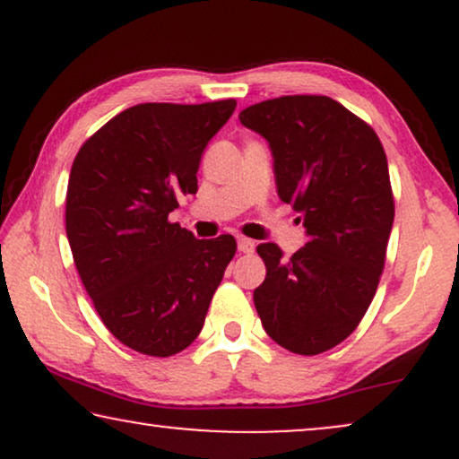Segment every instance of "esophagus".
Masks as SVG:
<instances>
[{"mask_svg": "<svg viewBox=\"0 0 459 459\" xmlns=\"http://www.w3.org/2000/svg\"><path fill=\"white\" fill-rule=\"evenodd\" d=\"M238 250H240V253H247V255L255 253V242L248 240V238H238Z\"/></svg>", "mask_w": 459, "mask_h": 459, "instance_id": "esophagus-1", "label": "esophagus"}]
</instances>
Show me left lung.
I'll use <instances>...</instances> for the list:
<instances>
[{
  "mask_svg": "<svg viewBox=\"0 0 459 459\" xmlns=\"http://www.w3.org/2000/svg\"><path fill=\"white\" fill-rule=\"evenodd\" d=\"M269 142L278 196L300 212L307 244L290 259L278 244L256 253L263 328L299 355L324 353L359 325L378 288L394 219L385 148L366 121L328 96H281L240 112Z\"/></svg>",
  "mask_w": 459,
  "mask_h": 459,
  "instance_id": "left-lung-1",
  "label": "left lung"
}]
</instances>
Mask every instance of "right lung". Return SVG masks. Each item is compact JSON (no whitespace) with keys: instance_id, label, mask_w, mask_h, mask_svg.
Returning <instances> with one entry per match:
<instances>
[{"instance_id":"add662e5","label":"right lung","mask_w":459,"mask_h":459,"mask_svg":"<svg viewBox=\"0 0 459 459\" xmlns=\"http://www.w3.org/2000/svg\"><path fill=\"white\" fill-rule=\"evenodd\" d=\"M236 100L137 104L100 127L74 156L66 236L87 294L125 347L171 357L196 341L234 236L196 240L169 221L196 194L206 143Z\"/></svg>"}]
</instances>
